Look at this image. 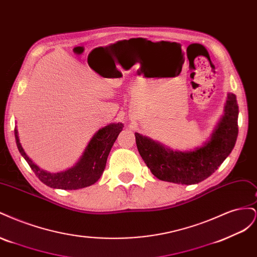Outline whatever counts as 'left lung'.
Listing matches in <instances>:
<instances>
[{
	"instance_id": "1",
	"label": "left lung",
	"mask_w": 257,
	"mask_h": 257,
	"mask_svg": "<svg viewBox=\"0 0 257 257\" xmlns=\"http://www.w3.org/2000/svg\"><path fill=\"white\" fill-rule=\"evenodd\" d=\"M238 104L229 93L225 113L203 147L195 151L177 152L135 133L137 149L151 173L160 180L195 184L211 176L234 149L238 136Z\"/></svg>"
}]
</instances>
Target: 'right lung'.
<instances>
[{
    "label": "right lung",
    "instance_id": "obj_1",
    "mask_svg": "<svg viewBox=\"0 0 257 257\" xmlns=\"http://www.w3.org/2000/svg\"><path fill=\"white\" fill-rule=\"evenodd\" d=\"M122 128V123H113L99 130L91 139L80 161L66 172L58 174H50L42 170L28 158L19 143L18 131L16 127H15V138H16L19 152L28 162L36 177L44 184L53 189L78 190L94 184L102 176L106 166L108 154H109L113 143Z\"/></svg>",
    "mask_w": 257,
    "mask_h": 257
}]
</instances>
